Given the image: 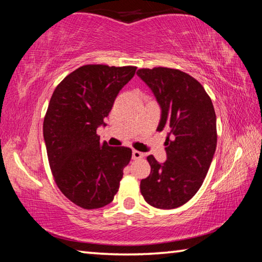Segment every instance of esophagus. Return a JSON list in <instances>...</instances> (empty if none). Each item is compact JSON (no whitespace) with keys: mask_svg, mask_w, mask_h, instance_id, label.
Segmentation results:
<instances>
[{"mask_svg":"<svg viewBox=\"0 0 262 262\" xmlns=\"http://www.w3.org/2000/svg\"><path fill=\"white\" fill-rule=\"evenodd\" d=\"M142 157H143V154H142L141 151H139V150H133V158L141 159Z\"/></svg>","mask_w":262,"mask_h":262,"instance_id":"obj_1","label":"esophagus"}]
</instances>
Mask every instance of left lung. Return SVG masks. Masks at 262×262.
<instances>
[{
	"instance_id": "1",
	"label": "left lung",
	"mask_w": 262,
	"mask_h": 262,
	"mask_svg": "<svg viewBox=\"0 0 262 262\" xmlns=\"http://www.w3.org/2000/svg\"><path fill=\"white\" fill-rule=\"evenodd\" d=\"M136 74L161 106L157 130H168L166 161L147 157L151 172L141 180V193L150 206L173 209L194 196L209 170L217 144L215 110L205 89L188 74L164 67Z\"/></svg>"
}]
</instances>
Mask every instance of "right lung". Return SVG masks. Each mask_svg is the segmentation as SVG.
<instances>
[{"label": "right lung", "mask_w": 262, "mask_h": 262, "mask_svg": "<svg viewBox=\"0 0 262 262\" xmlns=\"http://www.w3.org/2000/svg\"><path fill=\"white\" fill-rule=\"evenodd\" d=\"M136 67L86 64L55 88L43 119L48 162L57 187L84 209L113 201L132 149L100 142L97 128L112 110Z\"/></svg>", "instance_id": "add662e5"}]
</instances>
